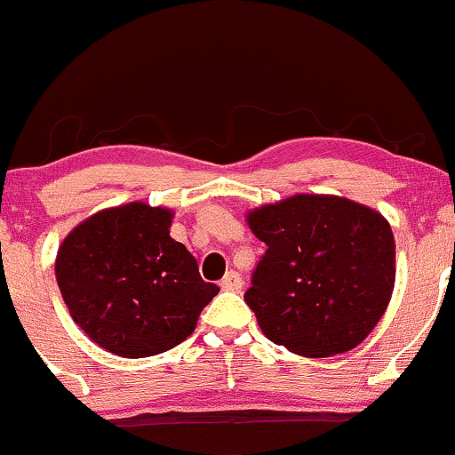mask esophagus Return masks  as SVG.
<instances>
[{
	"label": "esophagus",
	"mask_w": 455,
	"mask_h": 455,
	"mask_svg": "<svg viewBox=\"0 0 455 455\" xmlns=\"http://www.w3.org/2000/svg\"><path fill=\"white\" fill-rule=\"evenodd\" d=\"M241 287H243V278L236 274V271H228V274L223 275L221 289H226V291H238Z\"/></svg>",
	"instance_id": "esophagus-1"
}]
</instances>
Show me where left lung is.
<instances>
[{
  "mask_svg": "<svg viewBox=\"0 0 455 455\" xmlns=\"http://www.w3.org/2000/svg\"><path fill=\"white\" fill-rule=\"evenodd\" d=\"M267 245L245 302L267 339L302 357L362 344L390 304L396 247L390 223L335 195H293L247 212Z\"/></svg>",
  "mask_w": 455,
  "mask_h": 455,
  "instance_id": "obj_1",
  "label": "left lung"
}]
</instances>
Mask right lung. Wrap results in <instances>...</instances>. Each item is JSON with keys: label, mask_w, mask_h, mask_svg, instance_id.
I'll use <instances>...</instances> for the list:
<instances>
[{"label": "right lung", "mask_w": 455, "mask_h": 455, "mask_svg": "<svg viewBox=\"0 0 455 455\" xmlns=\"http://www.w3.org/2000/svg\"><path fill=\"white\" fill-rule=\"evenodd\" d=\"M171 208L131 201L78 223L56 251V283L72 320L100 348L140 359L193 335L219 287L171 236Z\"/></svg>", "instance_id": "1"}]
</instances>
